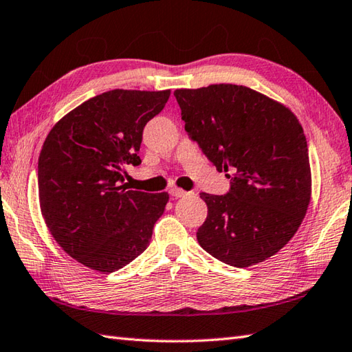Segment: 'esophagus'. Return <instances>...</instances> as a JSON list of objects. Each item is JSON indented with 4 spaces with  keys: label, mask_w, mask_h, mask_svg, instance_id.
<instances>
[{
    "label": "esophagus",
    "mask_w": 352,
    "mask_h": 352,
    "mask_svg": "<svg viewBox=\"0 0 352 352\" xmlns=\"http://www.w3.org/2000/svg\"><path fill=\"white\" fill-rule=\"evenodd\" d=\"M168 192L171 194V196L179 199V197H186V196H191V192L185 191V190H181V188H176V186H173V188H170Z\"/></svg>",
    "instance_id": "esophagus-1"
}]
</instances>
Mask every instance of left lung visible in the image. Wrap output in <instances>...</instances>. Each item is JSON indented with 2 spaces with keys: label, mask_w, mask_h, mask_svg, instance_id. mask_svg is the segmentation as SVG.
<instances>
[{
  "label": "left lung",
  "mask_w": 352,
  "mask_h": 352,
  "mask_svg": "<svg viewBox=\"0 0 352 352\" xmlns=\"http://www.w3.org/2000/svg\"><path fill=\"white\" fill-rule=\"evenodd\" d=\"M185 131L218 171H230L224 196L200 192L208 217L203 250L247 268L280 252L298 230L311 196L306 135L283 104L245 85L177 89Z\"/></svg>",
  "instance_id": "left-lung-1"
}]
</instances>
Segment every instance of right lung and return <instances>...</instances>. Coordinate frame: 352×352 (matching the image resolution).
<instances>
[{
  "label": "right lung",
  "instance_id": "right-lung-1",
  "mask_svg": "<svg viewBox=\"0 0 352 352\" xmlns=\"http://www.w3.org/2000/svg\"><path fill=\"white\" fill-rule=\"evenodd\" d=\"M170 90L105 91L54 124L38 155V200L51 235L98 272L123 268L149 245L168 192L128 190L124 166H138L146 123Z\"/></svg>",
  "mask_w": 352,
  "mask_h": 352
}]
</instances>
